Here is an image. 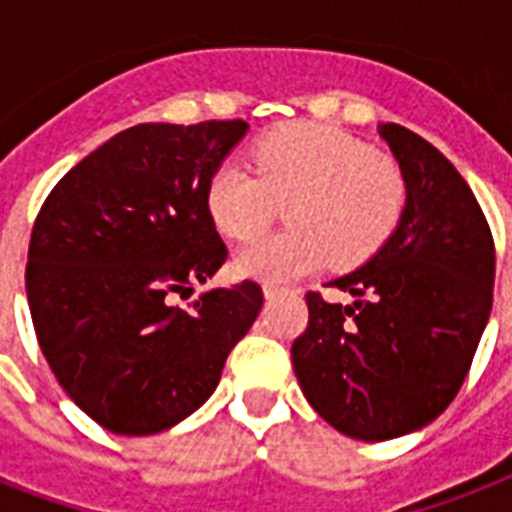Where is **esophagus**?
<instances>
[{
	"instance_id": "esophagus-1",
	"label": "esophagus",
	"mask_w": 512,
	"mask_h": 512,
	"mask_svg": "<svg viewBox=\"0 0 512 512\" xmlns=\"http://www.w3.org/2000/svg\"><path fill=\"white\" fill-rule=\"evenodd\" d=\"M284 292H287V289H284V287H273V284H265V287H263L265 300H276V297H281V295H284Z\"/></svg>"
}]
</instances>
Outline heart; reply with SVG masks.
<instances>
[{
    "label": "heart",
    "instance_id": "b5f03b06",
    "mask_svg": "<svg viewBox=\"0 0 512 512\" xmlns=\"http://www.w3.org/2000/svg\"><path fill=\"white\" fill-rule=\"evenodd\" d=\"M252 164H220L207 183V215L228 239H252L287 201L289 231L241 247L233 271L268 284L300 279L335 257L358 265L396 231L406 180L393 156L329 124L273 130L252 148Z\"/></svg>",
    "mask_w": 512,
    "mask_h": 512
}]
</instances>
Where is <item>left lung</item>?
I'll return each instance as SVG.
<instances>
[{
	"label": "left lung",
	"mask_w": 512,
	"mask_h": 512,
	"mask_svg": "<svg viewBox=\"0 0 512 512\" xmlns=\"http://www.w3.org/2000/svg\"><path fill=\"white\" fill-rule=\"evenodd\" d=\"M406 180L390 239L329 281L348 305L308 292L292 366L308 404L342 436L390 441L452 404L492 313L494 241L454 164L401 124H380Z\"/></svg>",
	"instance_id": "obj_1"
}]
</instances>
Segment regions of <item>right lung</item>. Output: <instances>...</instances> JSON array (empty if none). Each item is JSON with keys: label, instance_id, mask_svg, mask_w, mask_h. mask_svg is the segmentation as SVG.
Here are the masks:
<instances>
[{"label": "right lung", "instance_id": "1", "mask_svg": "<svg viewBox=\"0 0 512 512\" xmlns=\"http://www.w3.org/2000/svg\"><path fill=\"white\" fill-rule=\"evenodd\" d=\"M247 130L241 119L130 127L66 172L36 217L26 295L39 348L111 433L154 436L196 412L263 308L255 281L172 303L225 263L204 196Z\"/></svg>", "mask_w": 512, "mask_h": 512}]
</instances>
